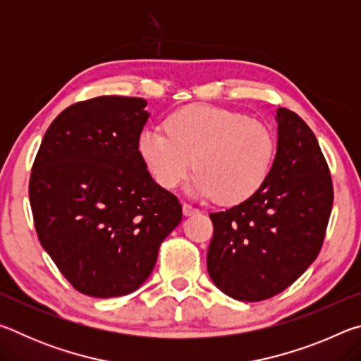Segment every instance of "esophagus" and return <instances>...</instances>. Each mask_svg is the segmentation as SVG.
<instances>
[{"label":"esophagus","instance_id":"1","mask_svg":"<svg viewBox=\"0 0 361 361\" xmlns=\"http://www.w3.org/2000/svg\"><path fill=\"white\" fill-rule=\"evenodd\" d=\"M195 213H199L197 209H194V207L189 204H183V215L191 216V215H195Z\"/></svg>","mask_w":361,"mask_h":361}]
</instances>
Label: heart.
<instances>
[{"mask_svg":"<svg viewBox=\"0 0 361 361\" xmlns=\"http://www.w3.org/2000/svg\"><path fill=\"white\" fill-rule=\"evenodd\" d=\"M164 134L145 129L138 152L159 186L175 189L189 170L191 191L237 205L264 186L276 157V135L266 124L232 109L192 105L169 114Z\"/></svg>","mask_w":361,"mask_h":361,"instance_id":"obj_1","label":"heart"}]
</instances>
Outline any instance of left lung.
I'll return each mask as SVG.
<instances>
[{
	"label": "left lung",
	"mask_w": 361,
	"mask_h": 361,
	"mask_svg": "<svg viewBox=\"0 0 361 361\" xmlns=\"http://www.w3.org/2000/svg\"><path fill=\"white\" fill-rule=\"evenodd\" d=\"M277 152L253 197L210 213L207 269L237 301L269 299L302 276L320 253L333 207V183L319 142L296 113L277 109Z\"/></svg>",
	"instance_id": "left-lung-1"
}]
</instances>
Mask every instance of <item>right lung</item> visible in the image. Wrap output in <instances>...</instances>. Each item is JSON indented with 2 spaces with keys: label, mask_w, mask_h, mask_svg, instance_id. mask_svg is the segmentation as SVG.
<instances>
[{
  "label": "right lung",
  "mask_w": 361,
  "mask_h": 361,
  "mask_svg": "<svg viewBox=\"0 0 361 361\" xmlns=\"http://www.w3.org/2000/svg\"><path fill=\"white\" fill-rule=\"evenodd\" d=\"M137 97H97L60 113L30 176L42 248L82 295L124 296L154 269L181 204L157 185L138 152L149 113Z\"/></svg>",
  "instance_id": "right-lung-1"
}]
</instances>
